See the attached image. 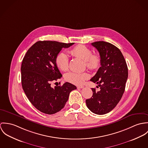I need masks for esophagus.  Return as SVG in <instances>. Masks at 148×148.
Listing matches in <instances>:
<instances>
[{"label":"esophagus","instance_id":"1","mask_svg":"<svg viewBox=\"0 0 148 148\" xmlns=\"http://www.w3.org/2000/svg\"><path fill=\"white\" fill-rule=\"evenodd\" d=\"M83 87H84V86H77L78 88H83Z\"/></svg>","mask_w":148,"mask_h":148}]
</instances>
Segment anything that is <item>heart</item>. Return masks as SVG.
Masks as SVG:
<instances>
[{
    "mask_svg": "<svg viewBox=\"0 0 148 148\" xmlns=\"http://www.w3.org/2000/svg\"><path fill=\"white\" fill-rule=\"evenodd\" d=\"M69 52L71 55L84 60L87 67L91 70H95L100 66V56L98 54H92V50L83 45H78L70 50ZM69 62L67 55L63 52L59 53L56 57V65L62 71H66L68 69ZM88 78L89 74L86 72H69L65 75L66 81L76 85L82 84Z\"/></svg>",
    "mask_w": 148,
    "mask_h": 148,
    "instance_id": "b5f03b06",
    "label": "heart"
}]
</instances>
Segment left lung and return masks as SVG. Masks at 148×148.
I'll use <instances>...</instances> for the list:
<instances>
[{
	"instance_id": "left-lung-1",
	"label": "left lung",
	"mask_w": 148,
	"mask_h": 148,
	"mask_svg": "<svg viewBox=\"0 0 148 148\" xmlns=\"http://www.w3.org/2000/svg\"><path fill=\"white\" fill-rule=\"evenodd\" d=\"M91 45L99 53L101 66L90 81L98 84L100 90L92 88V96L86 103L91 112L104 115L111 111L121 98L128 78V67L121 51L115 45L105 41Z\"/></svg>"
}]
</instances>
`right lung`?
Wrapping results in <instances>:
<instances>
[{"mask_svg":"<svg viewBox=\"0 0 148 148\" xmlns=\"http://www.w3.org/2000/svg\"><path fill=\"white\" fill-rule=\"evenodd\" d=\"M74 43L39 41L25 54L21 67L23 89L30 102L38 110L52 115L65 106L70 92L75 86L66 82L62 86L51 87V83L62 77L56 64V57L63 48Z\"/></svg>","mask_w":148,"mask_h":148,"instance_id":"add662e5","label":"right lung"}]
</instances>
